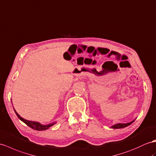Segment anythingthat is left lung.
Wrapping results in <instances>:
<instances>
[{
	"mask_svg": "<svg viewBox=\"0 0 156 156\" xmlns=\"http://www.w3.org/2000/svg\"><path fill=\"white\" fill-rule=\"evenodd\" d=\"M134 121V120H133V121H131L130 122H128V123H118V124H116V125L112 126L111 128H112V129H122V128H125V127H126L128 126H129Z\"/></svg>",
	"mask_w": 156,
	"mask_h": 156,
	"instance_id": "obj_1",
	"label": "left lung"
}]
</instances>
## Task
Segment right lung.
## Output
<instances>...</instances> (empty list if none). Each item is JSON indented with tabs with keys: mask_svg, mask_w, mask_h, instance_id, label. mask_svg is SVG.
Listing matches in <instances>:
<instances>
[{
	"mask_svg": "<svg viewBox=\"0 0 156 156\" xmlns=\"http://www.w3.org/2000/svg\"><path fill=\"white\" fill-rule=\"evenodd\" d=\"M14 111H15L16 114V115L18 116V117L20 119L22 122H23L25 124H26V125H27V126H30V128H31V129H35V130H39V131H40V130H47V129H49V127L52 126H53V125H55V124L56 123V122H55V123L53 122V123H51V124H49V125H41V124H40V123L38 122L27 121V120L24 119L23 118H22V117H21L20 116V115H18V113L16 112V111H15V109H14Z\"/></svg>",
	"mask_w": 156,
	"mask_h": 156,
	"instance_id": "add662e5",
	"label": "right lung"
}]
</instances>
